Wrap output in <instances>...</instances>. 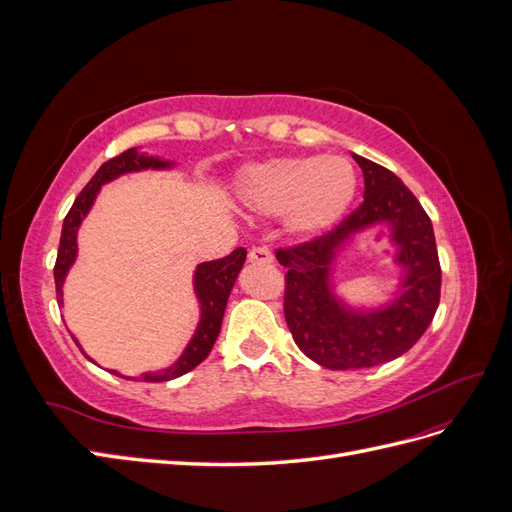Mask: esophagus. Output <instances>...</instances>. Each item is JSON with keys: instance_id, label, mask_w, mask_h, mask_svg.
I'll list each match as a JSON object with an SVG mask.
<instances>
[{"instance_id": "34e87169", "label": "esophagus", "mask_w": 512, "mask_h": 512, "mask_svg": "<svg viewBox=\"0 0 512 512\" xmlns=\"http://www.w3.org/2000/svg\"><path fill=\"white\" fill-rule=\"evenodd\" d=\"M247 260H250L252 265H271L273 254L267 245H256L252 247L250 254H247Z\"/></svg>"}]
</instances>
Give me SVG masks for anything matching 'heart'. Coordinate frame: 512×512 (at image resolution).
<instances>
[{
    "label": "heart",
    "instance_id": "heart-1",
    "mask_svg": "<svg viewBox=\"0 0 512 512\" xmlns=\"http://www.w3.org/2000/svg\"><path fill=\"white\" fill-rule=\"evenodd\" d=\"M241 192L254 211L286 213L290 232L312 237L346 213L356 192V175L352 164L337 156L275 158L247 168Z\"/></svg>",
    "mask_w": 512,
    "mask_h": 512
}]
</instances>
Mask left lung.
<instances>
[{"label":"left lung","instance_id":"8db88e82","mask_svg":"<svg viewBox=\"0 0 512 512\" xmlns=\"http://www.w3.org/2000/svg\"><path fill=\"white\" fill-rule=\"evenodd\" d=\"M363 170V203L329 232L275 252L286 267L284 316L301 352L329 369H365L408 352L436 314L442 269L429 215L389 168L354 156ZM380 221L394 226L405 292L376 313L346 310L330 294L334 252L354 231Z\"/></svg>","mask_w":512,"mask_h":512}]
</instances>
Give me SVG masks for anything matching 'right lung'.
<instances>
[{"label": "right lung", "mask_w": 512, "mask_h": 512, "mask_svg": "<svg viewBox=\"0 0 512 512\" xmlns=\"http://www.w3.org/2000/svg\"><path fill=\"white\" fill-rule=\"evenodd\" d=\"M166 166H170V164L156 160V158H145L136 149H128L108 162H104L98 168V173L91 177V181L85 185L83 192L76 196L74 205L70 207L66 220H64V228H61L59 250H57L55 269H53L59 305H61V286H64L66 273L76 258V230H79L87 211L91 209V205H94V200H96L102 185L106 181H113L115 177H119L123 173H132V170L166 168ZM245 256H247L245 247H237L235 252L224 256V258L209 260V262H203V265H198V269L194 273V288H196V297L200 301V322H198V329L192 337V342L188 344V348H185V352L179 356V361L173 367H168L164 371H156V374H145V376H141L143 382H166V380L179 378L207 359L213 344H215V339H218V335H220L228 294L243 267ZM76 346H79V342H76ZM113 374L119 378H126V376L117 374V371H113Z\"/></svg>", "instance_id": "right-lung-1"}]
</instances>
